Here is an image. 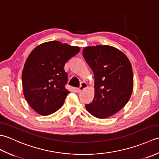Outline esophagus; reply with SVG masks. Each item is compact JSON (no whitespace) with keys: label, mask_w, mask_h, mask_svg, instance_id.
<instances>
[{"label":"esophagus","mask_w":159,"mask_h":159,"mask_svg":"<svg viewBox=\"0 0 159 159\" xmlns=\"http://www.w3.org/2000/svg\"><path fill=\"white\" fill-rule=\"evenodd\" d=\"M87 87H88V85H87V84L86 83L83 82V83H81V85H80V87H79V88H77V89H76V92H77L78 93H80V92H81L82 90H84V89H87Z\"/></svg>","instance_id":"esophagus-1"}]
</instances>
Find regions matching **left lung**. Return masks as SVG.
Returning <instances> with one entry per match:
<instances>
[{"label":"left lung","instance_id":"obj_1","mask_svg":"<svg viewBox=\"0 0 159 159\" xmlns=\"http://www.w3.org/2000/svg\"><path fill=\"white\" fill-rule=\"evenodd\" d=\"M83 57L94 75V98L85 104L93 116L105 119L126 105L133 90V73L126 55L107 45L86 46Z\"/></svg>","mask_w":159,"mask_h":159}]
</instances>
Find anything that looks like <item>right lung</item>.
Here are the masks:
<instances>
[{
	"label": "right lung",
	"mask_w": 159,
	"mask_h": 159,
	"mask_svg": "<svg viewBox=\"0 0 159 159\" xmlns=\"http://www.w3.org/2000/svg\"><path fill=\"white\" fill-rule=\"evenodd\" d=\"M80 47L58 41L44 42L29 54L22 74L23 93L32 109L48 116L63 105L70 91L65 88V63L80 51Z\"/></svg>",
	"instance_id": "add662e5"
}]
</instances>
